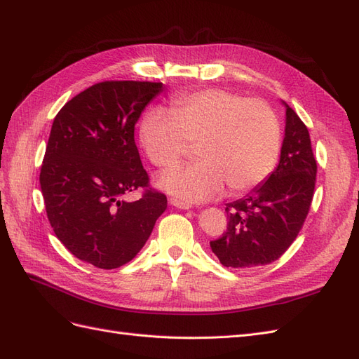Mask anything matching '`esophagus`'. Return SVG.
Returning <instances> with one entry per match:
<instances>
[{
	"label": "esophagus",
	"instance_id": "obj_1",
	"mask_svg": "<svg viewBox=\"0 0 359 359\" xmlns=\"http://www.w3.org/2000/svg\"><path fill=\"white\" fill-rule=\"evenodd\" d=\"M169 203H170L172 206H175V208H180V210H190V208H191L190 203H184V202H180V201H177V199H173V198L169 199Z\"/></svg>",
	"mask_w": 359,
	"mask_h": 359
}]
</instances>
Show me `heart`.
I'll use <instances>...</instances> for the list:
<instances>
[{"label":"heart","mask_w":359,"mask_h":359,"mask_svg":"<svg viewBox=\"0 0 359 359\" xmlns=\"http://www.w3.org/2000/svg\"><path fill=\"white\" fill-rule=\"evenodd\" d=\"M140 142L157 168H173L196 147L199 161L158 178L173 199L196 203L219 196L227 184L243 193L265 181L277 165L278 118L260 100L224 90L177 97L170 112L156 107L140 123Z\"/></svg>","instance_id":"b5f03b06"}]
</instances>
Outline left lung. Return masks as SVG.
<instances>
[{"instance_id":"8db88e82","label":"left lung","mask_w":359,"mask_h":359,"mask_svg":"<svg viewBox=\"0 0 359 359\" xmlns=\"http://www.w3.org/2000/svg\"><path fill=\"white\" fill-rule=\"evenodd\" d=\"M281 103L286 126L277 168L244 198L226 203L227 232L210 243L224 266L245 269L274 262L290 247L309 214L316 160L306 124Z\"/></svg>"}]
</instances>
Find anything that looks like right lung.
<instances>
[{"instance_id":"1","label":"right lung","mask_w":359,"mask_h":359,"mask_svg":"<svg viewBox=\"0 0 359 359\" xmlns=\"http://www.w3.org/2000/svg\"><path fill=\"white\" fill-rule=\"evenodd\" d=\"M161 91V82H100L53 119L40 170L48 219L64 247L97 268L130 262L168 206L165 194L153 189L139 201L125 199L148 187L135 126Z\"/></svg>"}]
</instances>
